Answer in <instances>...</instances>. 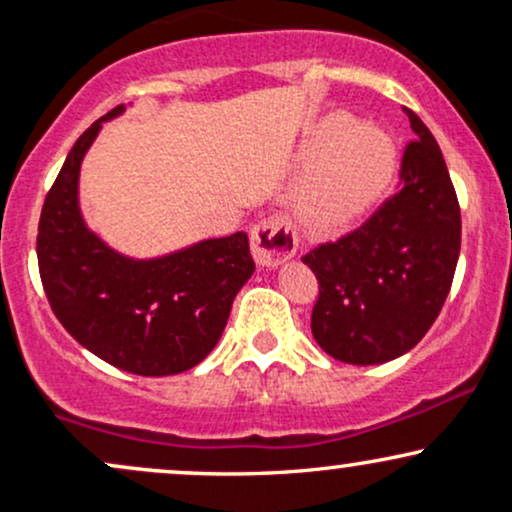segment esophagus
<instances>
[{
  "label": "esophagus",
  "mask_w": 512,
  "mask_h": 512,
  "mask_svg": "<svg viewBox=\"0 0 512 512\" xmlns=\"http://www.w3.org/2000/svg\"><path fill=\"white\" fill-rule=\"evenodd\" d=\"M252 257L264 269L279 267L298 250V231L286 216H269L250 231Z\"/></svg>",
  "instance_id": "1"
}]
</instances>
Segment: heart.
<instances>
[{
	"mask_svg": "<svg viewBox=\"0 0 512 512\" xmlns=\"http://www.w3.org/2000/svg\"><path fill=\"white\" fill-rule=\"evenodd\" d=\"M320 151H332L315 195L322 221L346 219L373 202L395 168V151L385 134L370 127L351 129L346 120L327 122Z\"/></svg>",
	"mask_w": 512,
	"mask_h": 512,
	"instance_id": "b5f03b06",
	"label": "heart"
}]
</instances>
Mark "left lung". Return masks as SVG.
I'll list each match as a JSON object with an SVG mask.
<instances>
[{
  "label": "left lung",
  "instance_id": "1",
  "mask_svg": "<svg viewBox=\"0 0 512 512\" xmlns=\"http://www.w3.org/2000/svg\"><path fill=\"white\" fill-rule=\"evenodd\" d=\"M399 190L354 231L303 255L317 279L310 330L325 354L375 366L424 339L448 298L462 243L460 202L440 146L404 108Z\"/></svg>",
  "mask_w": 512,
  "mask_h": 512
}]
</instances>
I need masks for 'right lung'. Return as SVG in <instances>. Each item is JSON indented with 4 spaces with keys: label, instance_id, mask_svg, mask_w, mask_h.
<instances>
[{
    "label": "right lung",
    "instance_id": "add662e5",
    "mask_svg": "<svg viewBox=\"0 0 512 512\" xmlns=\"http://www.w3.org/2000/svg\"><path fill=\"white\" fill-rule=\"evenodd\" d=\"M117 105L76 139L38 223V269L52 313L81 346L134 375H175L221 339L236 293L255 272L248 233L204 240L161 260H129L86 228L81 158Z\"/></svg>",
    "mask_w": 512,
    "mask_h": 512
}]
</instances>
